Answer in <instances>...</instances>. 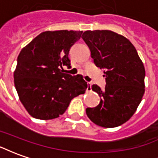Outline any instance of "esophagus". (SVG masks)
I'll use <instances>...</instances> for the list:
<instances>
[{
	"label": "esophagus",
	"mask_w": 158,
	"mask_h": 158,
	"mask_svg": "<svg viewBox=\"0 0 158 158\" xmlns=\"http://www.w3.org/2000/svg\"><path fill=\"white\" fill-rule=\"evenodd\" d=\"M87 90L88 91L91 90V83L90 82H87Z\"/></svg>",
	"instance_id": "obj_1"
}]
</instances>
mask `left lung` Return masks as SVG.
Listing matches in <instances>:
<instances>
[{
    "instance_id": "1",
    "label": "left lung",
    "mask_w": 158,
    "mask_h": 158,
    "mask_svg": "<svg viewBox=\"0 0 158 158\" xmlns=\"http://www.w3.org/2000/svg\"><path fill=\"white\" fill-rule=\"evenodd\" d=\"M89 46L94 63L104 69L106 85L91 89L101 97L99 105L87 107L94 123L114 128L127 122L141 102L145 92L146 71L136 49L124 36L111 30H87L82 35Z\"/></svg>"
}]
</instances>
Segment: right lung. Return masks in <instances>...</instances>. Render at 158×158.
I'll list each match as a JSON object with an SVG mask.
<instances>
[{
	"mask_svg": "<svg viewBox=\"0 0 158 158\" xmlns=\"http://www.w3.org/2000/svg\"><path fill=\"white\" fill-rule=\"evenodd\" d=\"M83 31H45L22 49L14 72L21 102L34 118L49 120L65 113L71 100L87 89L80 74L64 73L70 66V48Z\"/></svg>",
	"mask_w": 158,
	"mask_h": 158,
	"instance_id": "add662e5",
	"label": "right lung"
}]
</instances>
